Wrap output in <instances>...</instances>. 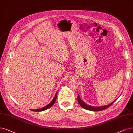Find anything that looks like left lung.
I'll return each instance as SVG.
<instances>
[{"instance_id":"8db88e82","label":"left lung","mask_w":133,"mask_h":133,"mask_svg":"<svg viewBox=\"0 0 133 133\" xmlns=\"http://www.w3.org/2000/svg\"><path fill=\"white\" fill-rule=\"evenodd\" d=\"M117 99H116L115 100H114L113 102H112L111 103H110L109 105H105V106H103V107H93V106H91V105H89L85 103L83 100H82L79 97V95H78V97H77V101L79 103V104L80 105L82 108H83L84 109H86L87 110H89V111H102V110H104L108 108L109 107H110V106L112 105L115 101Z\"/></svg>"}]
</instances>
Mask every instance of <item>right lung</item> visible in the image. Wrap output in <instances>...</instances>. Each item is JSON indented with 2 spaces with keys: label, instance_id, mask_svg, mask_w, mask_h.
Returning a JSON list of instances; mask_svg holds the SVG:
<instances>
[{
  "label": "right lung",
  "instance_id": "1",
  "mask_svg": "<svg viewBox=\"0 0 133 133\" xmlns=\"http://www.w3.org/2000/svg\"><path fill=\"white\" fill-rule=\"evenodd\" d=\"M57 92H56L55 97L54 98V99H53V100L51 101V102L49 104H47V105H46L45 107L42 108L41 109H36V110H31V111H36V112H40V111H44V110H46L47 109H49L50 108H51L52 106L54 104V103H55L56 100V99H57Z\"/></svg>",
  "mask_w": 133,
  "mask_h": 133
}]
</instances>
